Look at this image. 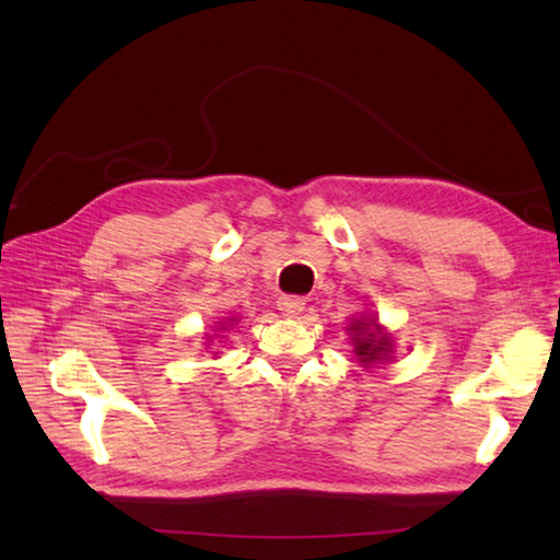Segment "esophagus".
Instances as JSON below:
<instances>
[{"label": "esophagus", "instance_id": "esophagus-1", "mask_svg": "<svg viewBox=\"0 0 560 560\" xmlns=\"http://www.w3.org/2000/svg\"><path fill=\"white\" fill-rule=\"evenodd\" d=\"M277 306H279V311H281L283 316L296 318L301 311H303V306H306V301H303L301 296H279Z\"/></svg>", "mask_w": 560, "mask_h": 560}]
</instances>
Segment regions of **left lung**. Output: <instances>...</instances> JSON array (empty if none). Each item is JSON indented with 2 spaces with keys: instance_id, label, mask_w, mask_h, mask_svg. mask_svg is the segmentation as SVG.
Masks as SVG:
<instances>
[{
  "instance_id": "obj_1",
  "label": "left lung",
  "mask_w": 560,
  "mask_h": 560,
  "mask_svg": "<svg viewBox=\"0 0 560 560\" xmlns=\"http://www.w3.org/2000/svg\"><path fill=\"white\" fill-rule=\"evenodd\" d=\"M350 330L355 334L353 343H355V353L360 355V363H373V360L385 358L387 350H390V338L377 336L375 330H371V326L363 324V320H355V324L350 326Z\"/></svg>"
}]
</instances>
